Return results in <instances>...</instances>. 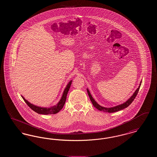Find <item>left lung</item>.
Returning <instances> with one entry per match:
<instances>
[{"instance_id": "obj_1", "label": "left lung", "mask_w": 157, "mask_h": 157, "mask_svg": "<svg viewBox=\"0 0 157 157\" xmlns=\"http://www.w3.org/2000/svg\"><path fill=\"white\" fill-rule=\"evenodd\" d=\"M142 82H141L140 83V85L139 86V87L138 88V89L135 90V92H134V94H133V95L130 98L127 102H125V103H124L123 104L120 105H118V106H114V107H112V108H105V107H102L101 106V105L98 104L97 103V102L93 99L92 97L91 96L90 94V91L89 90H87V92H88V95L90 97V100L91 101L93 105L98 109V110L101 111H104V112H109V113H112V112H117V111H119L120 110H122V109H124V108L128 107L129 105L131 104L133 101L134 100L135 98L136 97L138 93V91L140 90V88L141 86V84Z\"/></svg>"}]
</instances>
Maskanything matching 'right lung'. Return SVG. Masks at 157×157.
Returning <instances> with one entry per match:
<instances>
[{"label": "right lung", "mask_w": 157, "mask_h": 157, "mask_svg": "<svg viewBox=\"0 0 157 157\" xmlns=\"http://www.w3.org/2000/svg\"><path fill=\"white\" fill-rule=\"evenodd\" d=\"M71 83H72V81L69 82V83L67 84L66 88L64 90V92H63V94L62 98L60 99L58 104L56 105H55L51 107V108H41V107L36 106L34 105H32V104L29 103L27 100H26L22 96V97L24 101L26 102V104L29 106V107H30V108H31L35 112H37V113L44 114V115L55 114V113H56L59 112V111L61 110V109L63 108V105H65L66 99H67V92L69 90L70 86L71 85Z\"/></svg>", "instance_id": "right-lung-1"}]
</instances>
